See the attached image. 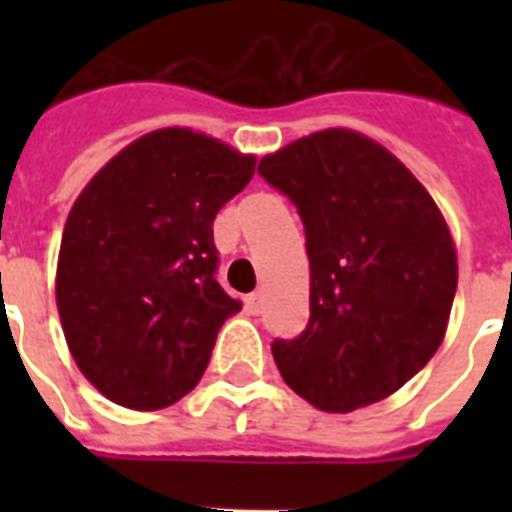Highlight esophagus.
I'll return each mask as SVG.
<instances>
[{
    "mask_svg": "<svg viewBox=\"0 0 512 512\" xmlns=\"http://www.w3.org/2000/svg\"><path fill=\"white\" fill-rule=\"evenodd\" d=\"M244 305H247L249 313H260V311H263V292H252V295L244 297Z\"/></svg>",
    "mask_w": 512,
    "mask_h": 512,
    "instance_id": "esophagus-1",
    "label": "esophagus"
}]
</instances>
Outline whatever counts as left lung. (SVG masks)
<instances>
[{"instance_id":"obj_1","label":"left lung","mask_w":512,"mask_h":512,"mask_svg":"<svg viewBox=\"0 0 512 512\" xmlns=\"http://www.w3.org/2000/svg\"><path fill=\"white\" fill-rule=\"evenodd\" d=\"M295 201L311 260V321L273 342L281 377L321 412L388 398L438 350L457 249L425 185L388 148L329 127L260 159Z\"/></svg>"}]
</instances>
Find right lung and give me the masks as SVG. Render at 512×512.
Here are the masks:
<instances>
[{"label":"right lung","mask_w":512,"mask_h":512,"mask_svg":"<svg viewBox=\"0 0 512 512\" xmlns=\"http://www.w3.org/2000/svg\"><path fill=\"white\" fill-rule=\"evenodd\" d=\"M257 159L188 127L132 140L84 185L60 239L55 303L79 372L154 412L196 388L239 300L217 284L212 223Z\"/></svg>","instance_id":"1"}]
</instances>
